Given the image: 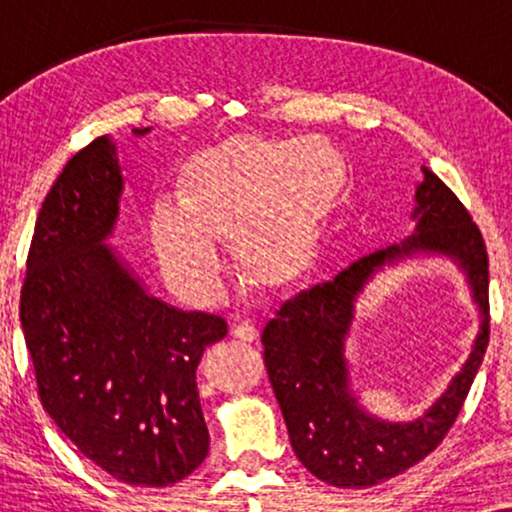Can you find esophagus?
<instances>
[{
	"instance_id": "34e87169",
	"label": "esophagus",
	"mask_w": 512,
	"mask_h": 512,
	"mask_svg": "<svg viewBox=\"0 0 512 512\" xmlns=\"http://www.w3.org/2000/svg\"><path fill=\"white\" fill-rule=\"evenodd\" d=\"M233 335L237 340H244V342H251L258 338V328L254 324H249V321H242V324H235L233 326Z\"/></svg>"
}]
</instances>
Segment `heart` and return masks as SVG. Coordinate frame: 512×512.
<instances>
[{
  "instance_id": "obj_1",
  "label": "heart",
  "mask_w": 512,
  "mask_h": 512,
  "mask_svg": "<svg viewBox=\"0 0 512 512\" xmlns=\"http://www.w3.org/2000/svg\"><path fill=\"white\" fill-rule=\"evenodd\" d=\"M340 160L317 139H237L205 153L186 174L184 198H163L146 223L149 247L181 296L212 305L223 296L219 235L270 284L310 268L340 188Z\"/></svg>"
}]
</instances>
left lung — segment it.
<instances>
[{
    "mask_svg": "<svg viewBox=\"0 0 512 512\" xmlns=\"http://www.w3.org/2000/svg\"><path fill=\"white\" fill-rule=\"evenodd\" d=\"M415 186V233L363 256L286 300L263 328L265 368L282 408L291 447L307 471L328 485L373 487L408 471L436 450L457 419L489 342L487 249L471 214L431 170ZM417 255H445L467 275L481 331L460 373L432 408L412 423H387L362 408L351 389L344 342L355 300L377 271Z\"/></svg>",
    "mask_w": 512,
    "mask_h": 512,
    "instance_id": "1",
    "label": "left lung"
}]
</instances>
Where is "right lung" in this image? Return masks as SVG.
I'll list each match as a JSON object with an SVG mask.
<instances>
[{
    "mask_svg": "<svg viewBox=\"0 0 512 512\" xmlns=\"http://www.w3.org/2000/svg\"><path fill=\"white\" fill-rule=\"evenodd\" d=\"M123 186L107 135L65 165L34 226L20 326L41 405L76 450L125 485L167 487L209 452L195 370L228 326L151 296L109 247Z\"/></svg>",
    "mask_w": 512,
    "mask_h": 512,
    "instance_id": "obj_1",
    "label": "right lung"
}]
</instances>
